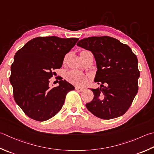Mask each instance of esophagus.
<instances>
[{
    "instance_id": "1",
    "label": "esophagus",
    "mask_w": 154,
    "mask_h": 154,
    "mask_svg": "<svg viewBox=\"0 0 154 154\" xmlns=\"http://www.w3.org/2000/svg\"><path fill=\"white\" fill-rule=\"evenodd\" d=\"M75 89H76L77 91H79V92L83 91V90H84V89H83V88H80V87H75Z\"/></svg>"
}]
</instances>
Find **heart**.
Instances as JSON below:
<instances>
[{
  "instance_id": "b5f03b06",
  "label": "heart",
  "mask_w": 154,
  "mask_h": 154,
  "mask_svg": "<svg viewBox=\"0 0 154 154\" xmlns=\"http://www.w3.org/2000/svg\"><path fill=\"white\" fill-rule=\"evenodd\" d=\"M66 79L69 82L77 86H83L87 81V78L85 74L77 71L68 72L66 75Z\"/></svg>"
}]
</instances>
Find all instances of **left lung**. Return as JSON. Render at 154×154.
I'll use <instances>...</instances> for the list:
<instances>
[{
  "label": "left lung",
  "mask_w": 154,
  "mask_h": 154,
  "mask_svg": "<svg viewBox=\"0 0 154 154\" xmlns=\"http://www.w3.org/2000/svg\"><path fill=\"white\" fill-rule=\"evenodd\" d=\"M77 45L93 53L97 69L94 81L100 85L91 89L94 97L86 104L87 109L101 119L122 116L138 91L136 55L127 45L107 36L81 39Z\"/></svg>",
  "instance_id": "1"
}]
</instances>
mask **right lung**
I'll return each mask as SVG.
<instances>
[{"mask_svg":"<svg viewBox=\"0 0 154 154\" xmlns=\"http://www.w3.org/2000/svg\"><path fill=\"white\" fill-rule=\"evenodd\" d=\"M78 38L58 37L31 39L19 50L11 67L10 82L14 100L27 116L43 122L61 110L67 93L75 87L65 80L51 88L53 70L61 67L66 54Z\"/></svg>","mask_w":154,"mask_h":154,"instance_id":"add662e5","label":"right lung"}]
</instances>
